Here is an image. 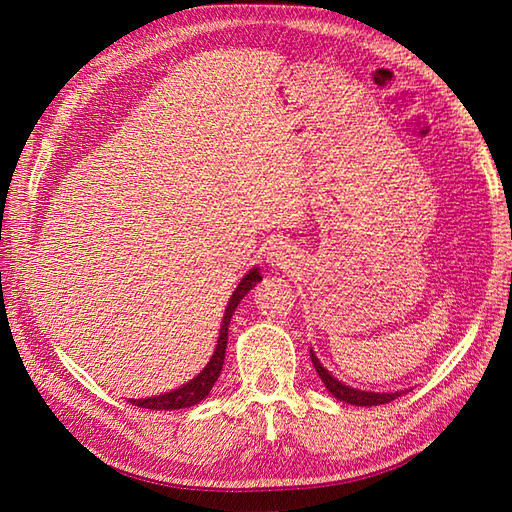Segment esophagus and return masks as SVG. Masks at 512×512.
<instances>
[{"label": "esophagus", "instance_id": "esophagus-1", "mask_svg": "<svg viewBox=\"0 0 512 512\" xmlns=\"http://www.w3.org/2000/svg\"><path fill=\"white\" fill-rule=\"evenodd\" d=\"M270 262L279 268H290L295 259H292V250L288 246L275 244L273 248H270Z\"/></svg>", "mask_w": 512, "mask_h": 512}]
</instances>
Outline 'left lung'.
<instances>
[{"label":"left lung","mask_w":512,"mask_h":512,"mask_svg":"<svg viewBox=\"0 0 512 512\" xmlns=\"http://www.w3.org/2000/svg\"><path fill=\"white\" fill-rule=\"evenodd\" d=\"M310 358H312V365L317 369L319 378L323 380V385L328 387V391L332 396H336L343 402H350V405H361V407H372V405H385V402L396 400L400 396V391H394V394H374V391H361V389H354V387H347L343 383H339L328 369H325L319 358L314 356V352L310 350Z\"/></svg>","instance_id":"1"}]
</instances>
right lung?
I'll return each mask as SVG.
<instances>
[{"instance_id": "right-lung-1", "label": "right lung", "mask_w": 512, "mask_h": 512, "mask_svg": "<svg viewBox=\"0 0 512 512\" xmlns=\"http://www.w3.org/2000/svg\"><path fill=\"white\" fill-rule=\"evenodd\" d=\"M257 281H262L259 277V270L253 268L250 273L239 281V286L235 288L231 301H228L226 312H224V321H222V330H220V339H217V347H215V354L206 365L202 372L195 376L191 383L182 385L176 391H169V394H162V396H154V398H145V400H129L132 405L140 407V409H158V411H169V409H184V407H193L202 402L206 396H209V391L213 389L215 380L220 378L222 372V365H224V352H226V341H228V323H231L233 312L237 308V303L244 299L246 292L250 288H255Z\"/></svg>"}]
</instances>
